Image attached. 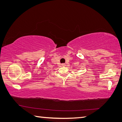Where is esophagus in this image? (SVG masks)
<instances>
[{
  "label": "esophagus",
  "mask_w": 122,
  "mask_h": 122,
  "mask_svg": "<svg viewBox=\"0 0 122 122\" xmlns=\"http://www.w3.org/2000/svg\"><path fill=\"white\" fill-rule=\"evenodd\" d=\"M61 66H62V67H65V66H66V65L65 64H62Z\"/></svg>",
  "instance_id": "1"
}]
</instances>
